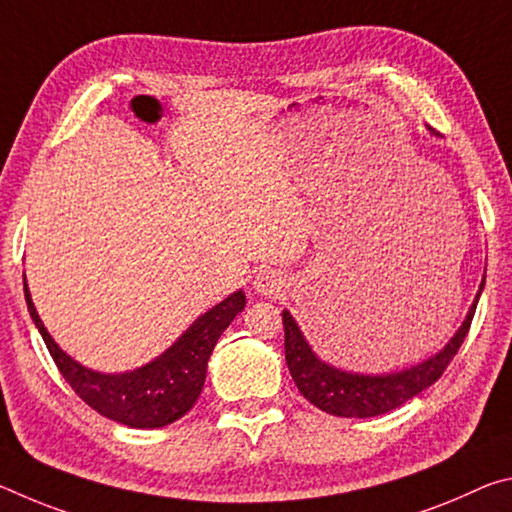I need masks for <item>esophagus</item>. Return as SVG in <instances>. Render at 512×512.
Returning a JSON list of instances; mask_svg holds the SVG:
<instances>
[{
	"mask_svg": "<svg viewBox=\"0 0 512 512\" xmlns=\"http://www.w3.org/2000/svg\"><path fill=\"white\" fill-rule=\"evenodd\" d=\"M253 287L259 296H277L284 289V277L277 271H271V268H264L255 275Z\"/></svg>",
	"mask_w": 512,
	"mask_h": 512,
	"instance_id": "34e87169",
	"label": "esophagus"
}]
</instances>
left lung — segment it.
Here are the masks:
<instances>
[{"mask_svg": "<svg viewBox=\"0 0 512 512\" xmlns=\"http://www.w3.org/2000/svg\"><path fill=\"white\" fill-rule=\"evenodd\" d=\"M483 284L485 277L479 284V291H476L474 302L467 309L461 327L445 343L443 350L431 354L429 359L415 363L411 368L379 372V375L343 370L320 359L305 339V334H302L296 318L289 314V309H284V357H287V366L298 391L311 404L318 406L320 411L339 415V418H375V415L397 409V406L409 402L411 397L422 393L424 388L436 384L440 375H443L449 361L454 359V354L465 341L467 329H470L476 311V302L481 298Z\"/></svg>", "mask_w": 512, "mask_h": 512, "instance_id": "left-lung-1", "label": "left lung"}]
</instances>
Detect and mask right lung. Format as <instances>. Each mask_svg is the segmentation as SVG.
Returning <instances> with one entry per match:
<instances>
[{"label": "right lung", "instance_id": "1", "mask_svg": "<svg viewBox=\"0 0 512 512\" xmlns=\"http://www.w3.org/2000/svg\"><path fill=\"white\" fill-rule=\"evenodd\" d=\"M24 298L42 341L74 393L97 413L133 429L167 427L192 409L203 391L207 361L216 341L246 307V293L239 289L198 316L176 343L153 361L126 372H99L69 357L51 339L31 300L27 275H24Z\"/></svg>", "mask_w": 512, "mask_h": 512}]
</instances>
